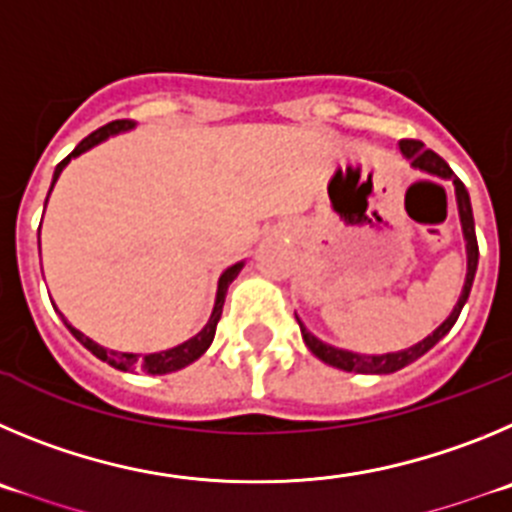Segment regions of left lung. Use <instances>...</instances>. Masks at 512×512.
Segmentation results:
<instances>
[{"instance_id": "left-lung-1", "label": "left lung", "mask_w": 512, "mask_h": 512, "mask_svg": "<svg viewBox=\"0 0 512 512\" xmlns=\"http://www.w3.org/2000/svg\"><path fill=\"white\" fill-rule=\"evenodd\" d=\"M400 150L408 160H411L413 168L423 170V173H431V176H439V178H451L454 181V188H457V201H459V216H462V227H464V239H467V283H464L462 296H459V303L454 306L449 319L439 326L431 336H426L423 342H418L416 347L411 349H403V352H393V354H380V357H370V354H354L347 352V349H336L329 347V344L319 342L306 326L298 321L301 326V334H303V342L306 347L311 349L313 354L319 359H324L326 365L331 367H339V370H347V372H372V375H390L395 370H403L405 365H411L416 362L421 354H426L428 349L434 347L439 342L441 336L449 334V329L457 324L459 313H462L464 303L469 298V290H472V280L474 273H477V260H480V247H477V234H474V216H472V204H469V193L464 188V183L454 176V170L446 165V160L441 155H436L434 150H428L423 147L421 140H400Z\"/></svg>"}]
</instances>
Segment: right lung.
<instances>
[{
  "mask_svg": "<svg viewBox=\"0 0 512 512\" xmlns=\"http://www.w3.org/2000/svg\"><path fill=\"white\" fill-rule=\"evenodd\" d=\"M132 122L130 119H117V122H109L104 124V127H99V130L91 132L89 137H84V140L78 142L76 150H73L71 155H66V158L61 160V163L55 165V173H53V183L58 181V176H61V170L66 168V163L71 158H76V155H81L84 150H89V147H94L96 142L107 140L109 135H114V132L119 130H130ZM53 188V186H50ZM40 245V239H38ZM242 270V262L239 265H232L227 267L222 273V278H219V290H216V303H214V311H211V319L209 324L204 326V329L199 331V334L193 336V339H188V342L178 344V347L168 349V352H158V354H145V357H140V354H124V352H112V349H104L101 344H96L94 339H89L86 334H81L78 329H73L71 324H68L66 319H63V324L71 329V334L76 336L78 342L84 344L86 349H89L94 357H99L101 362H107V365L117 367V370H140V372H147V375H168V372H176L181 370V367L191 365L193 359H199L201 354L209 349V344L214 342V334H216V324H219V319H222V306H224V296H227V288L229 283H232L234 278H237V273Z\"/></svg>",
  "mask_w": 512,
  "mask_h": 512,
  "instance_id": "1",
  "label": "right lung"
}]
</instances>
